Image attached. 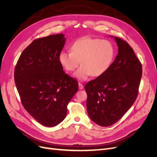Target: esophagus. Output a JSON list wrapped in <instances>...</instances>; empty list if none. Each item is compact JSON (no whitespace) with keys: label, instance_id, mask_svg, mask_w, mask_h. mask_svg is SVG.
<instances>
[{"label":"esophagus","instance_id":"1","mask_svg":"<svg viewBox=\"0 0 157 157\" xmlns=\"http://www.w3.org/2000/svg\"><path fill=\"white\" fill-rule=\"evenodd\" d=\"M78 85H79V90H82V89H83V85L82 83H78Z\"/></svg>","mask_w":157,"mask_h":157}]
</instances>
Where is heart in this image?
I'll list each match as a JSON object with an SVG mask.
<instances>
[{"label": "heart", "instance_id": "obj_1", "mask_svg": "<svg viewBox=\"0 0 157 157\" xmlns=\"http://www.w3.org/2000/svg\"><path fill=\"white\" fill-rule=\"evenodd\" d=\"M115 57V48L107 40L85 37L75 40L71 52H62L59 56L61 65L68 72L75 71L74 74L79 81H85L92 75L98 77L111 67Z\"/></svg>", "mask_w": 157, "mask_h": 157}]
</instances>
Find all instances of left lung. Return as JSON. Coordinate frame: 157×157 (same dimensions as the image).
I'll return each mask as SVG.
<instances>
[{
    "mask_svg": "<svg viewBox=\"0 0 157 157\" xmlns=\"http://www.w3.org/2000/svg\"><path fill=\"white\" fill-rule=\"evenodd\" d=\"M114 38L118 53L103 75L86 84L90 118L103 127L118 121L135 103L142 74V64L125 40Z\"/></svg>",
    "mask_w": 157,
    "mask_h": 157,
    "instance_id": "8db88e82",
    "label": "left lung"
}]
</instances>
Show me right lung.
Returning <instances> with one entry per match:
<instances>
[{"label":"right lung","instance_id":"add662e5","mask_svg":"<svg viewBox=\"0 0 157 157\" xmlns=\"http://www.w3.org/2000/svg\"><path fill=\"white\" fill-rule=\"evenodd\" d=\"M64 34L39 38L23 50L14 79L22 105L39 123L54 127L67 114V105L78 90V83L63 71L59 56Z\"/></svg>","mask_w":157,"mask_h":157}]
</instances>
